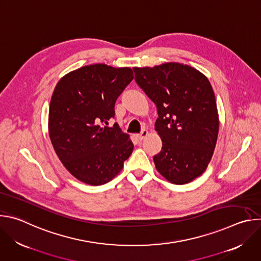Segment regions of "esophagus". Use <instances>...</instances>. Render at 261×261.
Instances as JSON below:
<instances>
[{
	"instance_id": "esophagus-1",
	"label": "esophagus",
	"mask_w": 261,
	"mask_h": 261,
	"mask_svg": "<svg viewBox=\"0 0 261 261\" xmlns=\"http://www.w3.org/2000/svg\"><path fill=\"white\" fill-rule=\"evenodd\" d=\"M147 134H148L147 130H142L139 134H137V135H136V138H137L138 140H142L143 138H145V137L147 136Z\"/></svg>"
}]
</instances>
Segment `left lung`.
<instances>
[{"mask_svg": "<svg viewBox=\"0 0 261 261\" xmlns=\"http://www.w3.org/2000/svg\"><path fill=\"white\" fill-rule=\"evenodd\" d=\"M135 82L157 107L155 129L162 150L157 170L170 182L192 181L206 169L217 142L219 118L208 80L188 65L134 67Z\"/></svg>", "mask_w": 261, "mask_h": 261, "instance_id": "1", "label": "left lung"}]
</instances>
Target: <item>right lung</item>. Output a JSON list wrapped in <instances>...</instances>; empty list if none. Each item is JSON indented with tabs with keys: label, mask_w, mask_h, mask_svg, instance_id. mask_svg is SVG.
Returning <instances> with one entry per match:
<instances>
[{
	"label": "right lung",
	"mask_w": 261,
	"mask_h": 261,
	"mask_svg": "<svg viewBox=\"0 0 261 261\" xmlns=\"http://www.w3.org/2000/svg\"><path fill=\"white\" fill-rule=\"evenodd\" d=\"M132 80L128 67L95 64L69 72L55 88L49 137L63 165L83 182L98 186L111 180L133 152L129 135L117 123L108 127L117 99Z\"/></svg>",
	"instance_id": "right-lung-1"
}]
</instances>
